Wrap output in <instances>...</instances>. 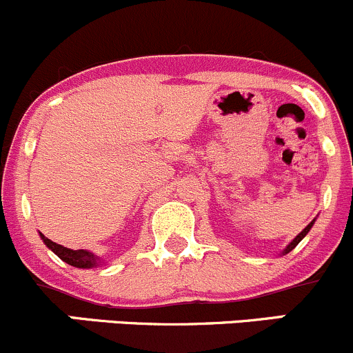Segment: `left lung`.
<instances>
[{"instance_id":"8db88e82","label":"left lung","mask_w":353,"mask_h":353,"mask_svg":"<svg viewBox=\"0 0 353 353\" xmlns=\"http://www.w3.org/2000/svg\"><path fill=\"white\" fill-rule=\"evenodd\" d=\"M313 225H314V220H313V221H311V223H310V225H307V226H306V228H304V230H303V232H301V233H299V235H298V236H296V239H294V240H292V242H291V243H289V245H288V247H285V248H284L283 255H284V254H289V252H291V250H292V248H294V247H296V245H298L299 242H301V240L304 239V236H306V235H307V232H310V230H311V226H313Z\"/></svg>"}]
</instances>
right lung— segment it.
Here are the masks:
<instances>
[{"label": "right lung", "mask_w": 353, "mask_h": 353, "mask_svg": "<svg viewBox=\"0 0 353 353\" xmlns=\"http://www.w3.org/2000/svg\"><path fill=\"white\" fill-rule=\"evenodd\" d=\"M40 236H42L43 243H46L47 247H49L50 250L54 252V254L57 255L59 259H62L65 264L77 267V269H91V267H96V265L101 264V259L96 257V255L91 254V252H88V250H72V248L62 247V245L52 242L50 239L43 236L42 233H40Z\"/></svg>", "instance_id": "right-lung-1"}]
</instances>
